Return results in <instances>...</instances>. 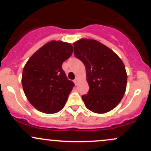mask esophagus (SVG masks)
Segmentation results:
<instances>
[{"mask_svg":"<svg viewBox=\"0 0 151 151\" xmlns=\"http://www.w3.org/2000/svg\"><path fill=\"white\" fill-rule=\"evenodd\" d=\"M74 84H75L76 85H77V83H78V78H77V77H76L75 79H74Z\"/></svg>","mask_w":151,"mask_h":151,"instance_id":"esophagus-1","label":"esophagus"}]
</instances>
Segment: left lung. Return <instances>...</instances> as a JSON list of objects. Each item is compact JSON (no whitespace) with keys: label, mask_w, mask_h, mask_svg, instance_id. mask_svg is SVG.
<instances>
[{"label":"left lung","mask_w":151,"mask_h":151,"mask_svg":"<svg viewBox=\"0 0 151 151\" xmlns=\"http://www.w3.org/2000/svg\"><path fill=\"white\" fill-rule=\"evenodd\" d=\"M74 52L86 67L89 89L81 96L85 106L94 113L110 111L125 93L127 74L124 64L110 48L94 40L74 42Z\"/></svg>","instance_id":"obj_1"}]
</instances>
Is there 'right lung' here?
I'll return each instance as SVG.
<instances>
[{"mask_svg": "<svg viewBox=\"0 0 151 151\" xmlns=\"http://www.w3.org/2000/svg\"><path fill=\"white\" fill-rule=\"evenodd\" d=\"M73 47L70 43L51 41L35 52L22 71V84L28 101L45 114L60 111L74 86L62 70V63L70 58Z\"/></svg>", "mask_w": 151, "mask_h": 151, "instance_id": "1", "label": "right lung"}]
</instances>
